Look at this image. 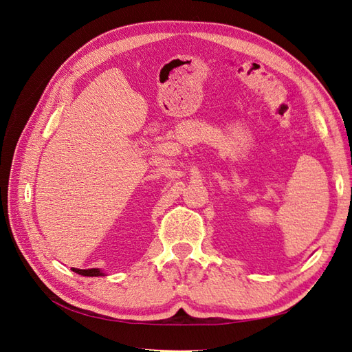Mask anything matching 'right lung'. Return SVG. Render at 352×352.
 I'll return each mask as SVG.
<instances>
[{"label":"right lung","instance_id":"1","mask_svg":"<svg viewBox=\"0 0 352 352\" xmlns=\"http://www.w3.org/2000/svg\"><path fill=\"white\" fill-rule=\"evenodd\" d=\"M74 273L82 274V276H102L104 273L98 269H88V270H80V269H72Z\"/></svg>","mask_w":352,"mask_h":352}]
</instances>
